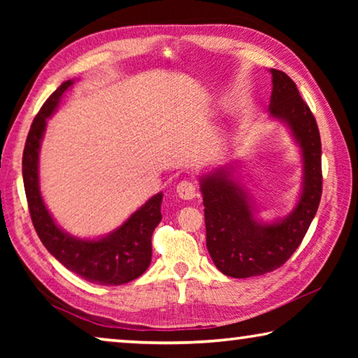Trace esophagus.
Returning <instances> with one entry per match:
<instances>
[{"label":"esophagus","instance_id":"1","mask_svg":"<svg viewBox=\"0 0 358 358\" xmlns=\"http://www.w3.org/2000/svg\"><path fill=\"white\" fill-rule=\"evenodd\" d=\"M177 194L180 199H183V201H192V199L197 196V187L192 183V181L185 180V181H181V183H178Z\"/></svg>","mask_w":358,"mask_h":358}]
</instances>
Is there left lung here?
Instances as JSON below:
<instances>
[{
	"mask_svg": "<svg viewBox=\"0 0 358 358\" xmlns=\"http://www.w3.org/2000/svg\"><path fill=\"white\" fill-rule=\"evenodd\" d=\"M270 117L287 126L301 153V191L294 210L282 220L262 222L256 216L250 194L227 164L202 175L207 250L216 268L232 278H251L273 271L300 246L316 216L322 196L320 136L310 107L292 78L270 69Z\"/></svg>",
	"mask_w": 358,
	"mask_h": 358,
	"instance_id": "8db88e82",
	"label": "left lung"
}]
</instances>
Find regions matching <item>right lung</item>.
<instances>
[{
    "label": "right lung",
    "instance_id": "add662e5",
    "mask_svg": "<svg viewBox=\"0 0 358 358\" xmlns=\"http://www.w3.org/2000/svg\"><path fill=\"white\" fill-rule=\"evenodd\" d=\"M74 80H66L50 94L29 128L22 172L29 215L42 245L72 273L101 286H120L147 271L151 262V235L161 222L162 192L148 199L120 227L99 238H78L58 226L47 210L39 186V151L47 118Z\"/></svg>",
    "mask_w": 358,
    "mask_h": 358
}]
</instances>
